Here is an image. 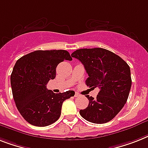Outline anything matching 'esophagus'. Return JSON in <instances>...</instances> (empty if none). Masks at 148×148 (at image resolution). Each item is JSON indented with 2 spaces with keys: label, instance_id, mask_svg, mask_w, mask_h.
Listing matches in <instances>:
<instances>
[{
  "label": "esophagus",
  "instance_id": "esophagus-1",
  "mask_svg": "<svg viewBox=\"0 0 148 148\" xmlns=\"http://www.w3.org/2000/svg\"><path fill=\"white\" fill-rule=\"evenodd\" d=\"M80 97V94L77 93H75V94H74V97Z\"/></svg>",
  "mask_w": 148,
  "mask_h": 148
}]
</instances>
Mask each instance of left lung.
Masks as SVG:
<instances>
[{
	"label": "left lung",
	"instance_id": "obj_1",
	"mask_svg": "<svg viewBox=\"0 0 148 148\" xmlns=\"http://www.w3.org/2000/svg\"><path fill=\"white\" fill-rule=\"evenodd\" d=\"M84 64L89 77L86 86L98 87L97 98L86 95L89 105L80 110L88 122L103 124L111 121L127 102L132 78L129 66L122 58L101 48L77 49L71 54Z\"/></svg>",
	"mask_w": 148,
	"mask_h": 148
}]
</instances>
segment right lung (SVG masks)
<instances>
[{
	"label": "right lung",
	"mask_w": 148,
	"mask_h": 148,
	"mask_svg": "<svg viewBox=\"0 0 148 148\" xmlns=\"http://www.w3.org/2000/svg\"><path fill=\"white\" fill-rule=\"evenodd\" d=\"M64 60H72L66 50H37L16 62L10 76L12 93L16 108L29 124L44 127L56 122L63 102L74 96L73 90L55 93L46 88Z\"/></svg>",
	"instance_id": "obj_1"
}]
</instances>
